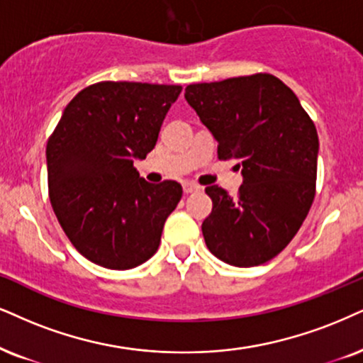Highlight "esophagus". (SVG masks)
I'll return each mask as SVG.
<instances>
[{
  "label": "esophagus",
  "instance_id": "1",
  "mask_svg": "<svg viewBox=\"0 0 363 363\" xmlns=\"http://www.w3.org/2000/svg\"><path fill=\"white\" fill-rule=\"evenodd\" d=\"M199 190H200V186L195 185V183H190V182L183 183V191H185L186 195H189V194H195V191H199Z\"/></svg>",
  "mask_w": 363,
  "mask_h": 363
}]
</instances>
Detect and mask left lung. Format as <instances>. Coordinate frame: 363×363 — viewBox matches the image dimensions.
Here are the masks:
<instances>
[{
  "instance_id": "left-lung-1",
  "label": "left lung",
  "mask_w": 363,
  "mask_h": 363,
  "mask_svg": "<svg viewBox=\"0 0 363 363\" xmlns=\"http://www.w3.org/2000/svg\"><path fill=\"white\" fill-rule=\"evenodd\" d=\"M185 99L218 143L220 160L242 169L239 195L207 186L212 213L202 223L213 256L237 267L271 261L310 212L318 133L296 94L271 74L191 84Z\"/></svg>"
}]
</instances>
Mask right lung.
<instances>
[{"label": "right lung", "mask_w": 363, "mask_h": 363, "mask_svg": "<svg viewBox=\"0 0 363 363\" xmlns=\"http://www.w3.org/2000/svg\"><path fill=\"white\" fill-rule=\"evenodd\" d=\"M180 86L97 82L82 89L47 143L48 195L75 249L107 269H133L158 250L182 185L147 183L133 167L158 140Z\"/></svg>", "instance_id": "1"}]
</instances>
